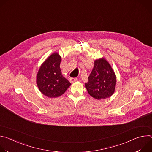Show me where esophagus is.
<instances>
[{"label":"esophagus","mask_w":152,"mask_h":152,"mask_svg":"<svg viewBox=\"0 0 152 152\" xmlns=\"http://www.w3.org/2000/svg\"><path fill=\"white\" fill-rule=\"evenodd\" d=\"M70 82H72V83H74V82H75L78 81V79H77V78H70Z\"/></svg>","instance_id":"1"}]
</instances>
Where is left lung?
Instances as JSON below:
<instances>
[{
	"label": "left lung",
	"instance_id": "8db88e82",
	"mask_svg": "<svg viewBox=\"0 0 152 152\" xmlns=\"http://www.w3.org/2000/svg\"><path fill=\"white\" fill-rule=\"evenodd\" d=\"M116 75L111 65L104 58L94 61V67L85 87L93 98L100 100L110 97L115 91Z\"/></svg>",
	"mask_w": 152,
	"mask_h": 152
}]
</instances>
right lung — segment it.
I'll use <instances>...</instances> for the list:
<instances>
[{"label": "right lung", "instance_id": "right-lung-1", "mask_svg": "<svg viewBox=\"0 0 152 152\" xmlns=\"http://www.w3.org/2000/svg\"><path fill=\"white\" fill-rule=\"evenodd\" d=\"M61 59L58 52L53 53L42 62L37 75L36 82L39 91L50 98L61 96L71 85L62 74L59 67Z\"/></svg>", "mask_w": 152, "mask_h": 152}]
</instances>
